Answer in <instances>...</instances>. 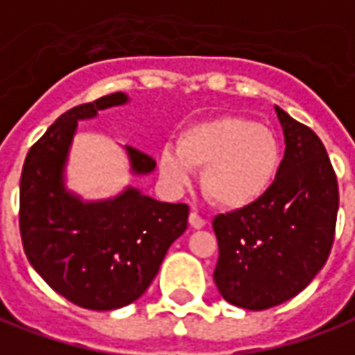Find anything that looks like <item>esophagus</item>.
Listing matches in <instances>:
<instances>
[{"mask_svg": "<svg viewBox=\"0 0 355 355\" xmlns=\"http://www.w3.org/2000/svg\"><path fill=\"white\" fill-rule=\"evenodd\" d=\"M188 221H190V225L194 229H202L206 225V219L202 218L198 211H190V216H188Z\"/></svg>", "mask_w": 355, "mask_h": 355, "instance_id": "34e87169", "label": "esophagus"}]
</instances>
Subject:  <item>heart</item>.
Listing matches in <instances>:
<instances>
[{
	"instance_id": "obj_1",
	"label": "heart",
	"mask_w": 355,
	"mask_h": 355,
	"mask_svg": "<svg viewBox=\"0 0 355 355\" xmlns=\"http://www.w3.org/2000/svg\"><path fill=\"white\" fill-rule=\"evenodd\" d=\"M282 167V146L270 128L225 114L180 132L177 147H163L159 171L173 187H187L202 171L206 196L227 209L247 208L266 196Z\"/></svg>"
}]
</instances>
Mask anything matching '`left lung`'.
<instances>
[{"instance_id":"8db88e82","label":"left lung","mask_w":355,"mask_h":355,"mask_svg":"<svg viewBox=\"0 0 355 355\" xmlns=\"http://www.w3.org/2000/svg\"><path fill=\"white\" fill-rule=\"evenodd\" d=\"M286 155L259 202L214 218V279L225 301L262 311L295 297L327 264L338 214V180L309 126L276 107Z\"/></svg>"}]
</instances>
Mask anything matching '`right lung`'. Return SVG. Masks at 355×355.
<instances>
[{
  "label": "right lung",
  "instance_id": "obj_1",
  "mask_svg": "<svg viewBox=\"0 0 355 355\" xmlns=\"http://www.w3.org/2000/svg\"><path fill=\"white\" fill-rule=\"evenodd\" d=\"M124 93L69 108L28 149L21 173L19 229L33 268L83 309L112 311L136 301L157 276L168 247L188 225L187 204H167L128 188L114 200L81 202L64 187L77 120L124 105ZM136 175L155 159L128 146Z\"/></svg>",
  "mask_w": 355,
  "mask_h": 355
}]
</instances>
